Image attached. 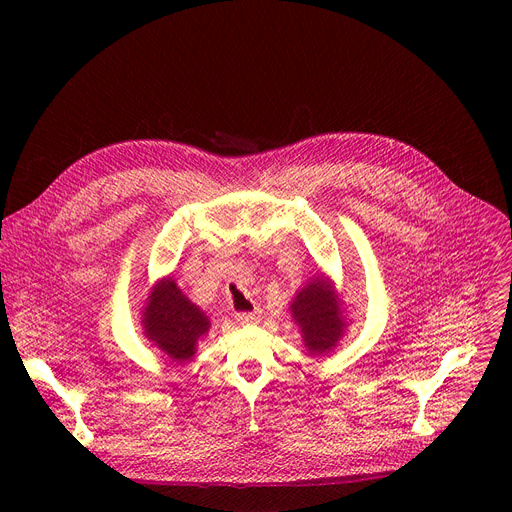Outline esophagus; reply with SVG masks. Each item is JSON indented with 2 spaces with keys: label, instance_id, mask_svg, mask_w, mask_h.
<instances>
[{
  "label": "esophagus",
  "instance_id": "1",
  "mask_svg": "<svg viewBox=\"0 0 512 512\" xmlns=\"http://www.w3.org/2000/svg\"><path fill=\"white\" fill-rule=\"evenodd\" d=\"M239 324H255L261 320V310H253V312H243L235 316Z\"/></svg>",
  "mask_w": 512,
  "mask_h": 512
}]
</instances>
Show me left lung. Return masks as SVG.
<instances>
[{
  "label": "left lung",
  "mask_w": 512,
  "mask_h": 512,
  "mask_svg": "<svg viewBox=\"0 0 512 512\" xmlns=\"http://www.w3.org/2000/svg\"><path fill=\"white\" fill-rule=\"evenodd\" d=\"M289 314L300 328L304 346L314 356L332 352L348 326L338 289L322 271L296 291L294 300L289 302Z\"/></svg>",
  "instance_id": "1"
}]
</instances>
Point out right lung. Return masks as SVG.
<instances>
[{"instance_id":"right-lung-1","label":"right lung","mask_w":512,"mask_h":512,"mask_svg":"<svg viewBox=\"0 0 512 512\" xmlns=\"http://www.w3.org/2000/svg\"><path fill=\"white\" fill-rule=\"evenodd\" d=\"M143 336L174 362L194 356L198 342L208 334V316L192 304L172 275L158 279L141 308Z\"/></svg>"}]
</instances>
